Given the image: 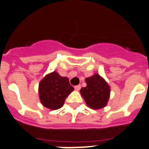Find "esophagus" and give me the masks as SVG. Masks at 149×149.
I'll use <instances>...</instances> for the list:
<instances>
[{
  "instance_id": "esophagus-1",
  "label": "esophagus",
  "mask_w": 149,
  "mask_h": 149,
  "mask_svg": "<svg viewBox=\"0 0 149 149\" xmlns=\"http://www.w3.org/2000/svg\"><path fill=\"white\" fill-rule=\"evenodd\" d=\"M80 88H81V86H80V85H78V86H74V89H75V90L79 91Z\"/></svg>"
}]
</instances>
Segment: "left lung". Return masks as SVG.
<instances>
[{
  "mask_svg": "<svg viewBox=\"0 0 149 149\" xmlns=\"http://www.w3.org/2000/svg\"><path fill=\"white\" fill-rule=\"evenodd\" d=\"M86 87L80 89V93L86 104L92 109L105 107L110 97V88L107 82L98 74L86 79Z\"/></svg>",
  "mask_w": 149,
  "mask_h": 149,
  "instance_id": "left-lung-1",
  "label": "left lung"
}]
</instances>
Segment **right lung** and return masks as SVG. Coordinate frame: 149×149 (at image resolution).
I'll return each instance as SVG.
<instances>
[{
    "label": "right lung",
    "instance_id": "1",
    "mask_svg": "<svg viewBox=\"0 0 149 149\" xmlns=\"http://www.w3.org/2000/svg\"><path fill=\"white\" fill-rule=\"evenodd\" d=\"M74 88L67 77H61L56 72L48 74L39 85V95L43 106L50 110H58L63 106L68 95Z\"/></svg>",
    "mask_w": 149,
    "mask_h": 149
}]
</instances>
